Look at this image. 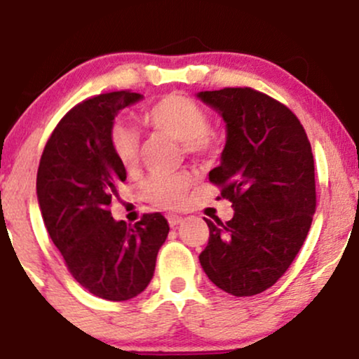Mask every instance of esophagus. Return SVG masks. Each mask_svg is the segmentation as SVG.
<instances>
[{"mask_svg":"<svg viewBox=\"0 0 359 359\" xmlns=\"http://www.w3.org/2000/svg\"><path fill=\"white\" fill-rule=\"evenodd\" d=\"M167 219H168V224H170V228H175V226H179L180 222L184 221V217L175 216V214H170V216H167Z\"/></svg>","mask_w":359,"mask_h":359,"instance_id":"obj_1","label":"esophagus"}]
</instances>
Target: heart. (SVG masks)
<instances>
[{"label":"heart","mask_w":359,"mask_h":359,"mask_svg":"<svg viewBox=\"0 0 359 359\" xmlns=\"http://www.w3.org/2000/svg\"><path fill=\"white\" fill-rule=\"evenodd\" d=\"M147 125L182 142L189 154H208L217 145V135L208 128V114L197 102L168 94L143 114ZM111 150L125 170L138 165L140 135L125 121H116L109 133ZM192 179L189 174H156L143 184V196L156 208L174 209L184 204Z\"/></svg>","instance_id":"heart-1"}]
</instances>
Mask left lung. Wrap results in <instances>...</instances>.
Here are the masks:
<instances>
[{"instance_id": "left-lung-1", "label": "left lung", "mask_w": 359, "mask_h": 359, "mask_svg": "<svg viewBox=\"0 0 359 359\" xmlns=\"http://www.w3.org/2000/svg\"><path fill=\"white\" fill-rule=\"evenodd\" d=\"M197 97L226 123L221 163L209 180L231 201V221L205 219L199 262L209 280L236 297L257 295L285 273L316 212L314 156L290 109L250 88L203 90Z\"/></svg>"}]
</instances>
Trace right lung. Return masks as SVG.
<instances>
[{
    "label": "right lung",
    "instance_id": "1",
    "mask_svg": "<svg viewBox=\"0 0 359 359\" xmlns=\"http://www.w3.org/2000/svg\"><path fill=\"white\" fill-rule=\"evenodd\" d=\"M142 100L138 93L118 90L82 101L53 130L36 174L45 228L69 271L90 294L114 302L148 287L170 229L160 212L130 226L109 211L126 180L111 150V128L119 111Z\"/></svg>",
    "mask_w": 359,
    "mask_h": 359
}]
</instances>
